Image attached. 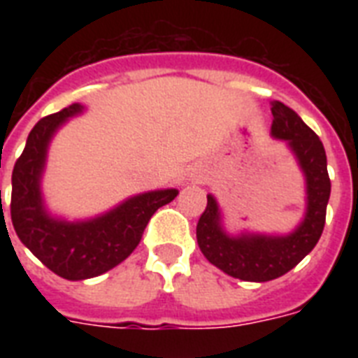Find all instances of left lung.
I'll return each instance as SVG.
<instances>
[{
  "label": "left lung",
  "instance_id": "1",
  "mask_svg": "<svg viewBox=\"0 0 358 358\" xmlns=\"http://www.w3.org/2000/svg\"><path fill=\"white\" fill-rule=\"evenodd\" d=\"M271 137L284 141L305 178V213L288 234H264L224 229L217 199L208 195V206L196 224V241L206 260L230 277L247 282H267L294 269L314 247L325 227L331 196L325 148L294 109L271 102Z\"/></svg>",
  "mask_w": 358,
  "mask_h": 358
}]
</instances>
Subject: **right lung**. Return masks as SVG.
I'll use <instances>...</instances> for the list:
<instances>
[{"label": "right lung", "mask_w": 358, "mask_h": 358, "mask_svg": "<svg viewBox=\"0 0 358 358\" xmlns=\"http://www.w3.org/2000/svg\"><path fill=\"white\" fill-rule=\"evenodd\" d=\"M83 111V103H72L38 120L13 169L10 219L16 236L50 271L66 280L98 277L119 266L139 245L157 208L178 195L173 187L145 191L100 215L74 221L50 212L42 193L48 150L59 129Z\"/></svg>", "instance_id": "right-lung-1"}]
</instances>
